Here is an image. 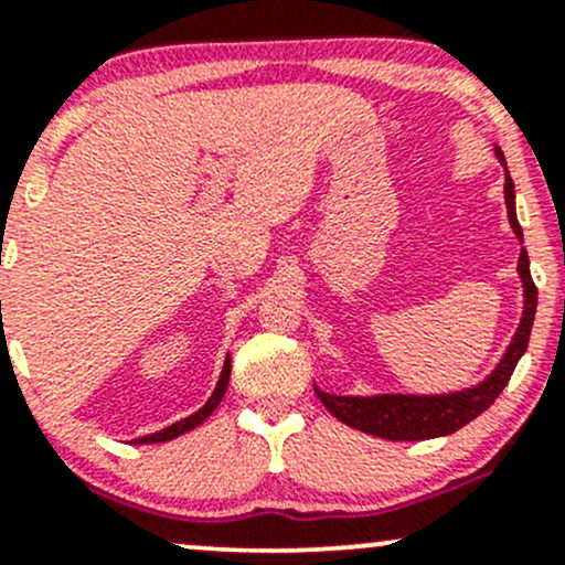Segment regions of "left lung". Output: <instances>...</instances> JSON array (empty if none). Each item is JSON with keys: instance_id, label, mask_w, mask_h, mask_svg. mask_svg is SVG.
Segmentation results:
<instances>
[{"instance_id": "8db88e82", "label": "left lung", "mask_w": 565, "mask_h": 565, "mask_svg": "<svg viewBox=\"0 0 565 565\" xmlns=\"http://www.w3.org/2000/svg\"><path fill=\"white\" fill-rule=\"evenodd\" d=\"M503 161V156L499 153ZM503 196H507L509 223H512L514 234L523 242L518 215H514V185L512 178H507L503 185ZM520 277L525 285V312L520 320V329L514 333L512 344H509L507 355L499 363L493 374L482 382V385L471 387V391L450 393V396H374V398H358V396H331L315 387L318 398L323 402L326 409L331 412L337 420L344 426L363 430V434L382 436L391 441H423L434 439V436H447L452 430L463 428L475 417L482 415L490 404L499 398V393L507 387L512 377L514 366L523 358L527 339H531L533 315H536V285H533L531 266H527V253L520 250Z\"/></svg>"}]
</instances>
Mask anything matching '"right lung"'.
<instances>
[{
	"label": "right lung",
	"instance_id": "obj_1",
	"mask_svg": "<svg viewBox=\"0 0 565 565\" xmlns=\"http://www.w3.org/2000/svg\"><path fill=\"white\" fill-rule=\"evenodd\" d=\"M228 374H232V361H228V358H226V363H223V374H221V380H217V387H215V393H212V396H210V402L204 404L199 412H193L191 417H185V420L174 423V426L163 428V430H159V434H150V436H142V439H137L139 445H153V441H169V439H174V436L185 434V430L196 428L199 423L207 420L212 412H215V406L221 404L223 393H226V387H228Z\"/></svg>",
	"mask_w": 565,
	"mask_h": 565
}]
</instances>
